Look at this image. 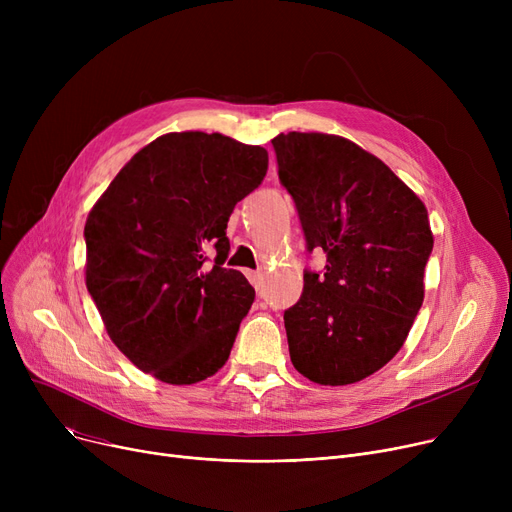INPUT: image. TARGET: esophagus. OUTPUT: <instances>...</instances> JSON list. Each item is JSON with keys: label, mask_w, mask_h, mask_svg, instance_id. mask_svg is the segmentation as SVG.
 <instances>
[{"label": "esophagus", "mask_w": 512, "mask_h": 512, "mask_svg": "<svg viewBox=\"0 0 512 512\" xmlns=\"http://www.w3.org/2000/svg\"><path fill=\"white\" fill-rule=\"evenodd\" d=\"M247 276H249L251 284H253L257 290L263 286V272H247Z\"/></svg>", "instance_id": "34e87169"}]
</instances>
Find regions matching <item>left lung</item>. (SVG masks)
Returning a JSON list of instances; mask_svg holds the SVG:
<instances>
[{
  "label": "left lung",
  "instance_id": "obj_1",
  "mask_svg": "<svg viewBox=\"0 0 512 512\" xmlns=\"http://www.w3.org/2000/svg\"><path fill=\"white\" fill-rule=\"evenodd\" d=\"M272 145L307 249L326 253V272H305L299 303L284 311L290 361L321 386L361 382L400 351L421 309L434 249L427 209L344 137L288 132Z\"/></svg>",
  "mask_w": 512,
  "mask_h": 512
}]
</instances>
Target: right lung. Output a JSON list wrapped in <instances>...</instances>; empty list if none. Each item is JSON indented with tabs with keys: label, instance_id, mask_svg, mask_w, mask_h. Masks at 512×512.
<instances>
[{
	"label": "right lung",
	"instance_id": "right-lung-1",
	"mask_svg": "<svg viewBox=\"0 0 512 512\" xmlns=\"http://www.w3.org/2000/svg\"><path fill=\"white\" fill-rule=\"evenodd\" d=\"M265 172L259 145L168 132L134 153L89 211V294L112 342L159 382L197 384L228 361L255 290L224 267L226 226Z\"/></svg>",
	"mask_w": 512,
	"mask_h": 512
}]
</instances>
